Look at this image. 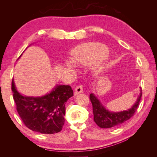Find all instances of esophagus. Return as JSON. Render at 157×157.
Masks as SVG:
<instances>
[{"label": "esophagus", "instance_id": "esophagus-1", "mask_svg": "<svg viewBox=\"0 0 157 157\" xmlns=\"http://www.w3.org/2000/svg\"><path fill=\"white\" fill-rule=\"evenodd\" d=\"M75 94H80V93H83V88H82L81 85L77 86V88H76L75 90Z\"/></svg>", "mask_w": 157, "mask_h": 157}]
</instances>
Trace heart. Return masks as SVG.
Masks as SVG:
<instances>
[{"mask_svg":"<svg viewBox=\"0 0 157 157\" xmlns=\"http://www.w3.org/2000/svg\"><path fill=\"white\" fill-rule=\"evenodd\" d=\"M71 59L76 65L90 66L95 75L100 76L108 67L109 49L99 42H86L75 47L71 52ZM72 63L65 61L66 65L73 69Z\"/></svg>","mask_w":157,"mask_h":157,"instance_id":"b5f03b06","label":"heart"}]
</instances>
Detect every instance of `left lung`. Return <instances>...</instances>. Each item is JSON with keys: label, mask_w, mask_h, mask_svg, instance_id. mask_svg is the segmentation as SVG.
Instances as JSON below:
<instances>
[{"label": "left lung", "mask_w": 157, "mask_h": 157, "mask_svg": "<svg viewBox=\"0 0 157 157\" xmlns=\"http://www.w3.org/2000/svg\"><path fill=\"white\" fill-rule=\"evenodd\" d=\"M141 90L136 102L127 110L114 112L109 111L100 101L98 96L95 94H90V99L93 107L94 121L96 124L101 128H110L116 127L124 123L134 115L138 107L141 97Z\"/></svg>", "instance_id": "8db88e82"}]
</instances>
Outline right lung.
Instances as JSON below:
<instances>
[{
	"label": "right lung",
	"mask_w": 157,
	"mask_h": 157,
	"mask_svg": "<svg viewBox=\"0 0 157 157\" xmlns=\"http://www.w3.org/2000/svg\"><path fill=\"white\" fill-rule=\"evenodd\" d=\"M12 90L17 111L28 128L46 134L61 130L65 122V103L73 96L70 86L56 84L44 96H27L17 91L13 80Z\"/></svg>",
	"instance_id": "1"
}]
</instances>
